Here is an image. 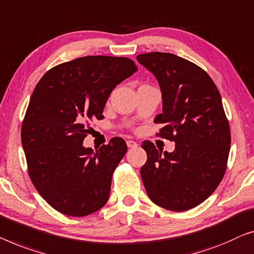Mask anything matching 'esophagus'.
Wrapping results in <instances>:
<instances>
[{"label":"esophagus","mask_w":254,"mask_h":254,"mask_svg":"<svg viewBox=\"0 0 254 254\" xmlns=\"http://www.w3.org/2000/svg\"><path fill=\"white\" fill-rule=\"evenodd\" d=\"M127 145L128 148H134V147H137V146H138L137 142L133 141V140H127Z\"/></svg>","instance_id":"esophagus-1"}]
</instances>
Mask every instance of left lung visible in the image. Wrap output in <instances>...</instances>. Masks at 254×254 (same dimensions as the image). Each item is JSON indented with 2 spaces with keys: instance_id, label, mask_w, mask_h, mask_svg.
I'll use <instances>...</instances> for the list:
<instances>
[{
  "instance_id": "8db88e82",
  "label": "left lung",
  "mask_w": 254,
  "mask_h": 254,
  "mask_svg": "<svg viewBox=\"0 0 254 254\" xmlns=\"http://www.w3.org/2000/svg\"><path fill=\"white\" fill-rule=\"evenodd\" d=\"M138 62L154 74L162 92L161 138L175 141L174 152L141 147L147 161L141 167L149 199L162 208L184 212L215 191L227 169L230 127L216 85L205 70L170 53H146Z\"/></svg>"
}]
</instances>
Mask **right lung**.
Returning a JSON list of instances; mask_svg holds the SVG:
<instances>
[{
    "instance_id": "right-lung-1",
    "label": "right lung",
    "mask_w": 254,
    "mask_h": 254,
    "mask_svg": "<svg viewBox=\"0 0 254 254\" xmlns=\"http://www.w3.org/2000/svg\"><path fill=\"white\" fill-rule=\"evenodd\" d=\"M138 70L127 57L85 56L47 71L35 86L21 126L28 175L60 213L86 216L108 201L114 170L127 153L122 138L85 148L88 123L102 120L116 85Z\"/></svg>"
}]
</instances>
